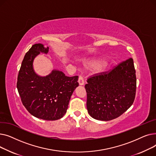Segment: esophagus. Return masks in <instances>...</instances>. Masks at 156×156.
Segmentation results:
<instances>
[{
  "instance_id": "obj_1",
  "label": "esophagus",
  "mask_w": 156,
  "mask_h": 156,
  "mask_svg": "<svg viewBox=\"0 0 156 156\" xmlns=\"http://www.w3.org/2000/svg\"><path fill=\"white\" fill-rule=\"evenodd\" d=\"M78 83L80 85H84V80L82 75H80L78 78Z\"/></svg>"
}]
</instances>
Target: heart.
I'll list each match as a JSON object with an SVG mask.
<instances>
[{"mask_svg":"<svg viewBox=\"0 0 156 156\" xmlns=\"http://www.w3.org/2000/svg\"><path fill=\"white\" fill-rule=\"evenodd\" d=\"M101 62H102V59H94V60H92L90 62H88L87 63V66L88 67H91V68L96 67L100 63H101ZM107 67H108V66L106 64L102 66L99 69H98V72H102V71H105L106 69H107Z\"/></svg>","mask_w":156,"mask_h":156,"instance_id":"1","label":"heart"}]
</instances>
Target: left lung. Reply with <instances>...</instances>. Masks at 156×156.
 Segmentation results:
<instances>
[{"mask_svg":"<svg viewBox=\"0 0 156 156\" xmlns=\"http://www.w3.org/2000/svg\"><path fill=\"white\" fill-rule=\"evenodd\" d=\"M87 108L93 118L110 121L126 111L134 102L136 79L133 60L129 58L109 72L87 80Z\"/></svg>","mask_w":156,"mask_h":156,"instance_id":"obj_1","label":"left lung"}]
</instances>
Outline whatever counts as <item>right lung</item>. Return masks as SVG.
<instances>
[{
	"label": "right lung",
	"mask_w": 156,
	"mask_h": 156,
	"mask_svg": "<svg viewBox=\"0 0 156 156\" xmlns=\"http://www.w3.org/2000/svg\"><path fill=\"white\" fill-rule=\"evenodd\" d=\"M40 52L47 54L48 47L36 44L26 53L18 73L17 88L23 105L31 115L54 121L66 112L71 95L79 85L78 76L69 77L56 69L46 76L38 75L33 62Z\"/></svg>",
	"instance_id": "obj_1"
}]
</instances>
